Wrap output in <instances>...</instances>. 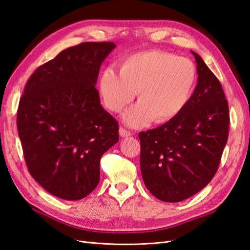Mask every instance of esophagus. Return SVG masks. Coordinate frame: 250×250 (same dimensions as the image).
I'll return each mask as SVG.
<instances>
[{"instance_id": "1", "label": "esophagus", "mask_w": 250, "mask_h": 250, "mask_svg": "<svg viewBox=\"0 0 250 250\" xmlns=\"http://www.w3.org/2000/svg\"><path fill=\"white\" fill-rule=\"evenodd\" d=\"M119 134H120V136H122V137H128V136L132 135V133L130 131L126 130V129H124V128H120Z\"/></svg>"}]
</instances>
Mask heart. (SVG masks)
<instances>
[{
  "mask_svg": "<svg viewBox=\"0 0 250 250\" xmlns=\"http://www.w3.org/2000/svg\"><path fill=\"white\" fill-rule=\"evenodd\" d=\"M196 81V69L189 59L158 49L129 56L121 70L107 67L99 80L104 105L121 111L136 96L140 101L123 114V121L141 128L154 120L165 123L177 117L190 101Z\"/></svg>",
  "mask_w": 250,
  "mask_h": 250,
  "instance_id": "b5f03b06",
  "label": "heart"
}]
</instances>
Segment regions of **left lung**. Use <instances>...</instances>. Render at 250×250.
<instances>
[{
    "instance_id": "1",
    "label": "left lung",
    "mask_w": 250,
    "mask_h": 250,
    "mask_svg": "<svg viewBox=\"0 0 250 250\" xmlns=\"http://www.w3.org/2000/svg\"><path fill=\"white\" fill-rule=\"evenodd\" d=\"M191 53L199 76L187 106L166 124L139 134L144 183L167 203L182 202L209 184L229 136L225 92L204 60Z\"/></svg>"
}]
</instances>
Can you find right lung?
I'll list each match as a JSON object with an SVG mask.
<instances>
[{
	"label": "right lung",
	"mask_w": 250,
	"mask_h": 250,
	"mask_svg": "<svg viewBox=\"0 0 250 250\" xmlns=\"http://www.w3.org/2000/svg\"><path fill=\"white\" fill-rule=\"evenodd\" d=\"M113 42H83L62 50L28 81L17 129L30 174L47 192L79 201L96 188L100 159L119 142L117 120L95 85Z\"/></svg>",
	"instance_id": "right-lung-1"
}]
</instances>
